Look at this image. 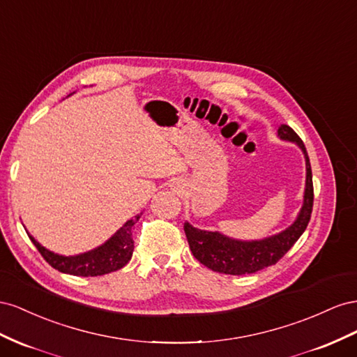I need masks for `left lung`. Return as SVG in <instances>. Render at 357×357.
<instances>
[{
	"mask_svg": "<svg viewBox=\"0 0 357 357\" xmlns=\"http://www.w3.org/2000/svg\"><path fill=\"white\" fill-rule=\"evenodd\" d=\"M278 136L284 140L296 142L307 160V185H305L303 206L298 220L280 235L252 242L235 241L218 231H205L192 227L190 222H184V231L192 256L206 268L227 275H245L272 266L284 257V254L296 243L307 229L314 203L312 172L307 149L302 139L289 126H281Z\"/></svg>",
	"mask_w": 357,
	"mask_h": 357,
	"instance_id": "obj_1",
	"label": "left lung"
}]
</instances>
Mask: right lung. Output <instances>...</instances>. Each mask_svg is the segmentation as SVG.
Masks as SVG:
<instances>
[{"label":"right lung","mask_w":357,"mask_h":357,"mask_svg":"<svg viewBox=\"0 0 357 357\" xmlns=\"http://www.w3.org/2000/svg\"><path fill=\"white\" fill-rule=\"evenodd\" d=\"M139 218L140 215H136L133 220L127 221L105 245L73 257L58 256L40 245L33 236H29V239L54 269L63 273L76 275V277H97V275H105L124 268L130 261L135 250L133 227Z\"/></svg>","instance_id":"add662e5"}]
</instances>
